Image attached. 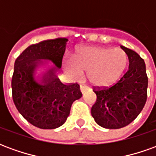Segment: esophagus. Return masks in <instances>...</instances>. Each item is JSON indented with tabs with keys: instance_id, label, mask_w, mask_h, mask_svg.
<instances>
[{
	"instance_id": "esophagus-1",
	"label": "esophagus",
	"mask_w": 156,
	"mask_h": 156,
	"mask_svg": "<svg viewBox=\"0 0 156 156\" xmlns=\"http://www.w3.org/2000/svg\"><path fill=\"white\" fill-rule=\"evenodd\" d=\"M87 89H88V88L86 86H84V85H80V90H81L82 94H84Z\"/></svg>"
}]
</instances>
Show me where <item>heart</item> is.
Returning a JSON list of instances; mask_svg holds the SVG:
<instances>
[{"label":"heart","mask_w":156,"mask_h":156,"mask_svg":"<svg viewBox=\"0 0 156 156\" xmlns=\"http://www.w3.org/2000/svg\"><path fill=\"white\" fill-rule=\"evenodd\" d=\"M129 63L127 53L119 48L88 46L79 49L74 59L66 62V69L72 75L86 72L91 83L105 86L117 81Z\"/></svg>","instance_id":"obj_1"}]
</instances>
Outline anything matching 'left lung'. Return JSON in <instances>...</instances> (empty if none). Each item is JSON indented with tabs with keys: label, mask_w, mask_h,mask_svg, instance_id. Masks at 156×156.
<instances>
[{
	"label": "left lung",
	"mask_w": 156,
	"mask_h": 156,
	"mask_svg": "<svg viewBox=\"0 0 156 156\" xmlns=\"http://www.w3.org/2000/svg\"><path fill=\"white\" fill-rule=\"evenodd\" d=\"M121 48L128 55L129 70L111 87H94L97 99L91 115L105 129H120L130 124L147 99L148 77L144 59L129 48Z\"/></svg>",
	"instance_id": "8db88e82"
}]
</instances>
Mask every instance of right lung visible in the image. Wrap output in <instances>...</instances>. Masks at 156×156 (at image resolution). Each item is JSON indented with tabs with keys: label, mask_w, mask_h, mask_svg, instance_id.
<instances>
[{
	"label": "right lung",
	"mask_w": 156,
	"mask_h": 156,
	"mask_svg": "<svg viewBox=\"0 0 156 156\" xmlns=\"http://www.w3.org/2000/svg\"><path fill=\"white\" fill-rule=\"evenodd\" d=\"M68 41L62 37L32 44L15 61L12 79L13 102L19 113L40 129H52L62 125L73 103L82 97L77 83H63L57 75ZM43 61H50L55 66L36 80L35 70L44 64Z\"/></svg>",
	"instance_id": "obj_1"
}]
</instances>
